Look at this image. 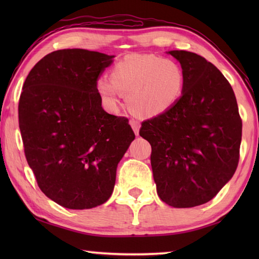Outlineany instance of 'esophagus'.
I'll use <instances>...</instances> for the list:
<instances>
[{"label":"esophagus","instance_id":"obj_1","mask_svg":"<svg viewBox=\"0 0 259 259\" xmlns=\"http://www.w3.org/2000/svg\"><path fill=\"white\" fill-rule=\"evenodd\" d=\"M130 124H131V126H133V129H134V131H135V134L138 136L139 135V130H140V126H141V123L139 122L138 120H135V119H133V120H130Z\"/></svg>","mask_w":259,"mask_h":259}]
</instances>
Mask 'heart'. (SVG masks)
Returning a JSON list of instances; mask_svg holds the SVG:
<instances>
[{
	"mask_svg": "<svg viewBox=\"0 0 259 259\" xmlns=\"http://www.w3.org/2000/svg\"><path fill=\"white\" fill-rule=\"evenodd\" d=\"M185 73L172 59L155 54H130L115 63L110 79L101 78L97 89L111 110L119 106L121 93L129 107L141 115H158L171 108L183 95Z\"/></svg>",
	"mask_w": 259,
	"mask_h": 259,
	"instance_id": "b5f03b06",
	"label": "heart"
}]
</instances>
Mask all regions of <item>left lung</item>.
I'll use <instances>...</instances> for the list:
<instances>
[{"mask_svg":"<svg viewBox=\"0 0 259 259\" xmlns=\"http://www.w3.org/2000/svg\"><path fill=\"white\" fill-rule=\"evenodd\" d=\"M185 73L183 96L145 120L139 135L151 145L160 199L175 208L206 203L232 179L243 122L232 85L214 65L188 51H170Z\"/></svg>","mask_w":259,"mask_h":259,"instance_id":"8db88e82","label":"left lung"}]
</instances>
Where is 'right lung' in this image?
<instances>
[{
    "label": "right lung",
    "mask_w": 259,
    "mask_h": 259,
    "mask_svg": "<svg viewBox=\"0 0 259 259\" xmlns=\"http://www.w3.org/2000/svg\"><path fill=\"white\" fill-rule=\"evenodd\" d=\"M113 56L65 49L47 54L30 73L19 100L26 161L38 188L69 209L106 202L135 133L125 117L101 107L97 81Z\"/></svg>",
    "instance_id": "add662e5"
}]
</instances>
